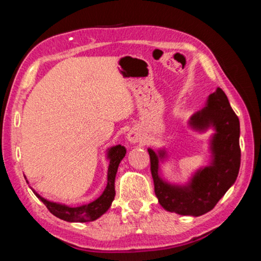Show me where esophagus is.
<instances>
[{
  "instance_id": "34e87169",
  "label": "esophagus",
  "mask_w": 261,
  "mask_h": 261,
  "mask_svg": "<svg viewBox=\"0 0 261 261\" xmlns=\"http://www.w3.org/2000/svg\"><path fill=\"white\" fill-rule=\"evenodd\" d=\"M127 139H129L131 144H136V143H138V141L141 140V136H140L138 131L131 130L129 132V135H127Z\"/></svg>"
}]
</instances>
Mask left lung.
I'll use <instances>...</instances> for the list:
<instances>
[{
  "label": "left lung",
  "instance_id": "left-lung-1",
  "mask_svg": "<svg viewBox=\"0 0 261 261\" xmlns=\"http://www.w3.org/2000/svg\"><path fill=\"white\" fill-rule=\"evenodd\" d=\"M191 125L206 129L213 125L216 134L212 140L214 160L193 176L188 187H173L159 175L158 154L148 149L154 192L163 208L180 215L199 216L214 208L228 189L235 183L241 166L240 120L230 107L224 92L218 88L212 93L206 107L191 117Z\"/></svg>",
  "mask_w": 261,
  "mask_h": 261
}]
</instances>
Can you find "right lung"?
<instances>
[{
    "label": "right lung",
    "instance_id": "obj_1",
    "mask_svg": "<svg viewBox=\"0 0 261 261\" xmlns=\"http://www.w3.org/2000/svg\"><path fill=\"white\" fill-rule=\"evenodd\" d=\"M126 153L124 146L117 145V146L112 147L108 152L109 158V167H108V182L103 193L98 198V199L90 202L87 205L78 206V207H69L65 205H60L56 202H51L46 200L45 198L33 191L35 196L40 199L43 204L46 205L48 211L53 215L61 220L68 221V222H88V221H94L101 215L108 211L112 205V201L115 197V176L117 173L118 165ZM28 182V180H26Z\"/></svg>",
    "mask_w": 261,
    "mask_h": 261
}]
</instances>
